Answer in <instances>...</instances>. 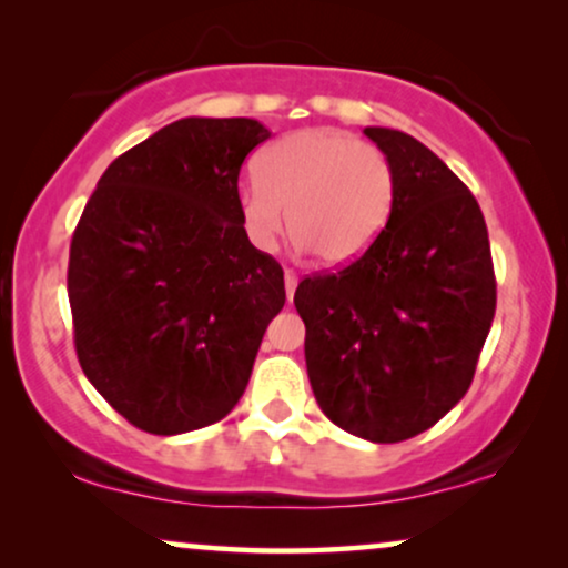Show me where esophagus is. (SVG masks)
I'll use <instances>...</instances> for the list:
<instances>
[{"label": "esophagus", "mask_w": 568, "mask_h": 568, "mask_svg": "<svg viewBox=\"0 0 568 568\" xmlns=\"http://www.w3.org/2000/svg\"><path fill=\"white\" fill-rule=\"evenodd\" d=\"M296 285H298V275L293 270H285V296L288 301L293 298V293H296Z\"/></svg>", "instance_id": "esophagus-1"}]
</instances>
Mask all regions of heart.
I'll return each instance as SVG.
<instances>
[{"label":"heart","mask_w":568,"mask_h":568,"mask_svg":"<svg viewBox=\"0 0 568 568\" xmlns=\"http://www.w3.org/2000/svg\"><path fill=\"white\" fill-rule=\"evenodd\" d=\"M397 202V173L374 142L339 130H301L260 158V176L239 186L241 231L260 252L285 231L301 252L327 264L355 260L387 231Z\"/></svg>","instance_id":"1"}]
</instances>
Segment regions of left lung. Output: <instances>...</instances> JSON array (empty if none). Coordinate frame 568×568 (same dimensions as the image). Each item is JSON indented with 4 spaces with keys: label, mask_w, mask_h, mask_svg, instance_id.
<instances>
[{
    "label": "left lung",
    "mask_w": 568,
    "mask_h": 568,
    "mask_svg": "<svg viewBox=\"0 0 568 568\" xmlns=\"http://www.w3.org/2000/svg\"><path fill=\"white\" fill-rule=\"evenodd\" d=\"M397 173L387 231L337 272L298 283L306 372L347 434L395 444L442 420L470 389L496 314L478 200L410 134L366 126Z\"/></svg>",
    "instance_id": "1"
}]
</instances>
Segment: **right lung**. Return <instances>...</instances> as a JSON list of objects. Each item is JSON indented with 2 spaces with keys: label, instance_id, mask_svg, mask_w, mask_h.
<instances>
[{
  "label": "right lung",
  "instance_id": "add662e5",
  "mask_svg": "<svg viewBox=\"0 0 568 568\" xmlns=\"http://www.w3.org/2000/svg\"><path fill=\"white\" fill-rule=\"evenodd\" d=\"M267 138L244 116L173 121L105 169L72 233L80 366L148 434L225 418L285 304L283 267L236 210L241 163Z\"/></svg>",
  "mask_w": 568,
  "mask_h": 568
}]
</instances>
